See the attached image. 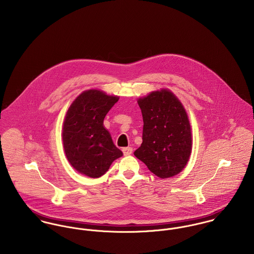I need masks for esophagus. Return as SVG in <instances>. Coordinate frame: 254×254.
<instances>
[{
  "instance_id": "1",
  "label": "esophagus",
  "mask_w": 254,
  "mask_h": 254,
  "mask_svg": "<svg viewBox=\"0 0 254 254\" xmlns=\"http://www.w3.org/2000/svg\"><path fill=\"white\" fill-rule=\"evenodd\" d=\"M122 151H123L124 155H130V154H132V152H133V148L130 147V146H128V147H123V148H122Z\"/></svg>"
}]
</instances>
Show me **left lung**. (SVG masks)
<instances>
[{"label": "left lung", "mask_w": 254, "mask_h": 254, "mask_svg": "<svg viewBox=\"0 0 254 254\" xmlns=\"http://www.w3.org/2000/svg\"><path fill=\"white\" fill-rule=\"evenodd\" d=\"M142 110L143 143L134 154L161 179L179 174L191 152V131L181 102L169 90L138 100Z\"/></svg>", "instance_id": "left-lung-1"}]
</instances>
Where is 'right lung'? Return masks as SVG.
<instances>
[{
  "label": "right lung",
  "instance_id": "right-lung-1",
  "mask_svg": "<svg viewBox=\"0 0 254 254\" xmlns=\"http://www.w3.org/2000/svg\"><path fill=\"white\" fill-rule=\"evenodd\" d=\"M119 100L100 90L80 94L66 112L63 142L67 160L79 173L99 178L123 155L104 126V119Z\"/></svg>",
  "mask_w": 254,
  "mask_h": 254
}]
</instances>
